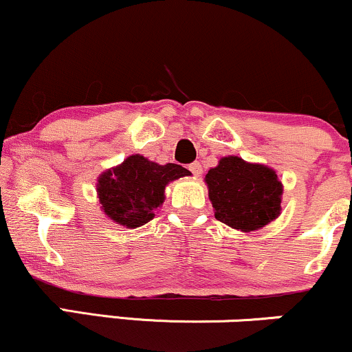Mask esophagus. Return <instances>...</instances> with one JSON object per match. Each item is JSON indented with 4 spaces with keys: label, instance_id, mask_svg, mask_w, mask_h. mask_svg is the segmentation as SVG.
<instances>
[{
    "label": "esophagus",
    "instance_id": "esophagus-1",
    "mask_svg": "<svg viewBox=\"0 0 352 352\" xmlns=\"http://www.w3.org/2000/svg\"><path fill=\"white\" fill-rule=\"evenodd\" d=\"M188 170L192 172L195 177H200L201 172H204V168H201V165L199 162H193V164L188 165Z\"/></svg>",
    "mask_w": 352,
    "mask_h": 352
}]
</instances>
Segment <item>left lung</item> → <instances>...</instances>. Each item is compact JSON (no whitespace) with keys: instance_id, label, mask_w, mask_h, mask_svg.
<instances>
[{"instance_id":"1","label":"left lung","mask_w":352,"mask_h":352,"mask_svg":"<svg viewBox=\"0 0 352 352\" xmlns=\"http://www.w3.org/2000/svg\"><path fill=\"white\" fill-rule=\"evenodd\" d=\"M205 184L215 218L228 227L250 233L280 217L283 184L268 165L221 157L205 175Z\"/></svg>"}]
</instances>
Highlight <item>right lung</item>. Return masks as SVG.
Instances as JSON below:
<instances>
[{
	"label": "right lung",
	"instance_id": "1",
	"mask_svg": "<svg viewBox=\"0 0 352 352\" xmlns=\"http://www.w3.org/2000/svg\"><path fill=\"white\" fill-rule=\"evenodd\" d=\"M192 175L177 164L160 165L134 153L122 164L107 168L98 177L96 192L100 210L117 225L139 228L155 217L162 207L165 187L173 180Z\"/></svg>",
	"mask_w": 352,
	"mask_h": 352
}]
</instances>
